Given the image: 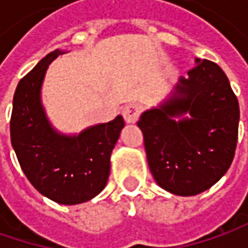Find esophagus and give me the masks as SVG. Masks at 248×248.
<instances>
[{
  "label": "esophagus",
  "instance_id": "1",
  "mask_svg": "<svg viewBox=\"0 0 248 248\" xmlns=\"http://www.w3.org/2000/svg\"><path fill=\"white\" fill-rule=\"evenodd\" d=\"M141 112V105L136 103H130L127 105H124V109H122V115H124V121L127 124H135L136 121L139 119Z\"/></svg>",
  "mask_w": 248,
  "mask_h": 248
}]
</instances>
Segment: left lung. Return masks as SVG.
<instances>
[{"label": "left lung", "instance_id": "obj_1", "mask_svg": "<svg viewBox=\"0 0 248 248\" xmlns=\"http://www.w3.org/2000/svg\"><path fill=\"white\" fill-rule=\"evenodd\" d=\"M196 63L167 101L137 122L153 176L176 196L214 186L228 172L237 144L240 109L228 76L215 62L196 58ZM187 112L190 118H182Z\"/></svg>", "mask_w": 248, "mask_h": 248}]
</instances>
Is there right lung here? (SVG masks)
<instances>
[{"instance_id": "obj_1", "label": "right lung", "mask_w": 248, "mask_h": 248, "mask_svg": "<svg viewBox=\"0 0 248 248\" xmlns=\"http://www.w3.org/2000/svg\"><path fill=\"white\" fill-rule=\"evenodd\" d=\"M65 51L46 55L19 81L11 116V141L29 182L49 200L75 205L89 201L105 187L111 153L124 118L92 126L78 136L57 132L41 104V84L48 65Z\"/></svg>"}]
</instances>
